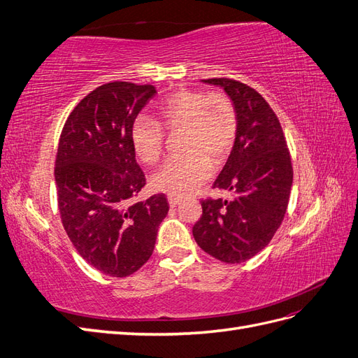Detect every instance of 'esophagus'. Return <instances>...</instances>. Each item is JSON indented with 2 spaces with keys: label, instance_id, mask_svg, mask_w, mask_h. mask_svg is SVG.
Wrapping results in <instances>:
<instances>
[{
  "label": "esophagus",
  "instance_id": "34e87169",
  "mask_svg": "<svg viewBox=\"0 0 358 358\" xmlns=\"http://www.w3.org/2000/svg\"><path fill=\"white\" fill-rule=\"evenodd\" d=\"M167 200H169V206H170V208H176V206H179V204H180V201H182L180 199H178V197H171V196H170Z\"/></svg>",
  "mask_w": 358,
  "mask_h": 358
}]
</instances>
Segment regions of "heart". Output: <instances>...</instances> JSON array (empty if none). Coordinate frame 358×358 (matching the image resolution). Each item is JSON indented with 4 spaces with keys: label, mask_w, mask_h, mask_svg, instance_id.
<instances>
[{
    "label": "heart",
    "mask_w": 358,
    "mask_h": 358,
    "mask_svg": "<svg viewBox=\"0 0 358 358\" xmlns=\"http://www.w3.org/2000/svg\"><path fill=\"white\" fill-rule=\"evenodd\" d=\"M161 124L170 133L185 131L183 152L188 157L166 162L152 178V187L171 197L191 196L209 180L212 166L229 158L237 136V116L222 94L180 90L158 107ZM129 140L143 164H155L164 152V129L148 116H138Z\"/></svg>",
    "instance_id": "1"
}]
</instances>
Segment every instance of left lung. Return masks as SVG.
<instances>
[{
    "mask_svg": "<svg viewBox=\"0 0 358 358\" xmlns=\"http://www.w3.org/2000/svg\"><path fill=\"white\" fill-rule=\"evenodd\" d=\"M229 95L237 136L213 188L233 192L206 200L192 236L204 252L224 263H243L268 245L284 220L292 187L291 157L282 127L255 90L231 79H206Z\"/></svg>",
    "mask_w": 358,
    "mask_h": 358,
    "instance_id": "8db88e82",
    "label": "left lung"
}]
</instances>
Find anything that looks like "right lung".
Listing matches in <instances>:
<instances>
[{
	"label": "right lung",
	"instance_id": "obj_1",
	"mask_svg": "<svg viewBox=\"0 0 358 358\" xmlns=\"http://www.w3.org/2000/svg\"><path fill=\"white\" fill-rule=\"evenodd\" d=\"M155 95L152 85L104 83L74 107L59 138L55 183L62 225L85 262L115 278L148 262L169 212L164 194L129 203L146 185L129 129Z\"/></svg>",
	"mask_w": 358,
	"mask_h": 358
}]
</instances>
